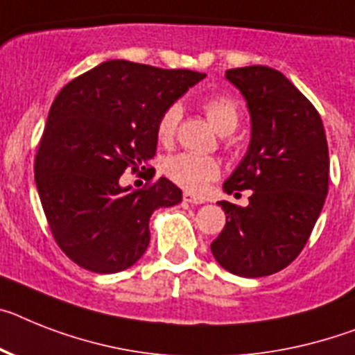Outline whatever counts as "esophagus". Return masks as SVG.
<instances>
[{
    "label": "esophagus",
    "instance_id": "34e87169",
    "mask_svg": "<svg viewBox=\"0 0 355 355\" xmlns=\"http://www.w3.org/2000/svg\"><path fill=\"white\" fill-rule=\"evenodd\" d=\"M182 198H184V202H187V204H204V198H200V196H196V195H193V193H189V191H186L182 195Z\"/></svg>",
    "mask_w": 355,
    "mask_h": 355
}]
</instances>
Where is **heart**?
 <instances>
[{
  "mask_svg": "<svg viewBox=\"0 0 355 355\" xmlns=\"http://www.w3.org/2000/svg\"><path fill=\"white\" fill-rule=\"evenodd\" d=\"M202 108H204L205 117L209 119V122L220 135L233 133L240 124V108H238L236 101L227 95H213L202 103ZM180 113L182 110L178 104H171L162 112L157 121V139L160 144H171L175 133H177ZM162 169L169 180L195 193L205 189V186L216 180L220 175L218 160L195 153L171 155L164 160Z\"/></svg>",
  "mask_w": 355,
  "mask_h": 355,
  "instance_id": "b5f03b06",
  "label": "heart"
}]
</instances>
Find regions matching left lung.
Returning <instances> with one entry per match:
<instances>
[{"label":"left lung","mask_w":355,"mask_h":355,"mask_svg":"<svg viewBox=\"0 0 355 355\" xmlns=\"http://www.w3.org/2000/svg\"><path fill=\"white\" fill-rule=\"evenodd\" d=\"M251 113L249 150L223 191L251 189L249 205L218 202L225 227L211 243L229 272L261 278L303 251L329 193V146L320 113L282 71L243 67L225 71Z\"/></svg>","instance_id":"8db88e82"}]
</instances>
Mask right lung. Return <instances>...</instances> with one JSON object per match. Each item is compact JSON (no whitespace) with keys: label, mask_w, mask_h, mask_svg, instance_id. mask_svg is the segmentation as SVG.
Wrapping results in <instances>:
<instances>
[{"label":"right lung","mask_w":355,"mask_h":355,"mask_svg":"<svg viewBox=\"0 0 355 355\" xmlns=\"http://www.w3.org/2000/svg\"><path fill=\"white\" fill-rule=\"evenodd\" d=\"M204 77L112 59L58 94L35 155V186L55 242L79 267H132L148 249L153 211L182 202L168 178L142 189L119 180L153 159L159 117Z\"/></svg>","instance_id":"add662e5"}]
</instances>
